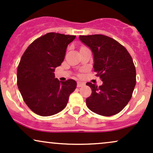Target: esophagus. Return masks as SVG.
<instances>
[{
	"mask_svg": "<svg viewBox=\"0 0 153 153\" xmlns=\"http://www.w3.org/2000/svg\"><path fill=\"white\" fill-rule=\"evenodd\" d=\"M84 85H85V83H84V82H81V81H78V82H77V87H78V88L83 86Z\"/></svg>",
	"mask_w": 153,
	"mask_h": 153,
	"instance_id": "1",
	"label": "esophagus"
}]
</instances>
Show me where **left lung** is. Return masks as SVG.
<instances>
[{"mask_svg": "<svg viewBox=\"0 0 153 153\" xmlns=\"http://www.w3.org/2000/svg\"><path fill=\"white\" fill-rule=\"evenodd\" d=\"M79 39L92 51L94 72L103 84L91 82L92 94L86 99L88 108L97 114L110 117L120 112L129 100L136 85V70L124 46L102 34L80 36Z\"/></svg>", "mask_w": 153, "mask_h": 153, "instance_id": "obj_1", "label": "left lung"}]
</instances>
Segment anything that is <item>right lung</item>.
Masks as SVG:
<instances>
[{"mask_svg": "<svg viewBox=\"0 0 153 153\" xmlns=\"http://www.w3.org/2000/svg\"><path fill=\"white\" fill-rule=\"evenodd\" d=\"M75 38L73 35L47 33L34 40L22 55L17 69V85L24 102L36 114L48 117L59 113L75 91V80L61 82L54 73Z\"/></svg>", "mask_w": 153, "mask_h": 153, "instance_id": "right-lung-1", "label": "right lung"}]
</instances>
